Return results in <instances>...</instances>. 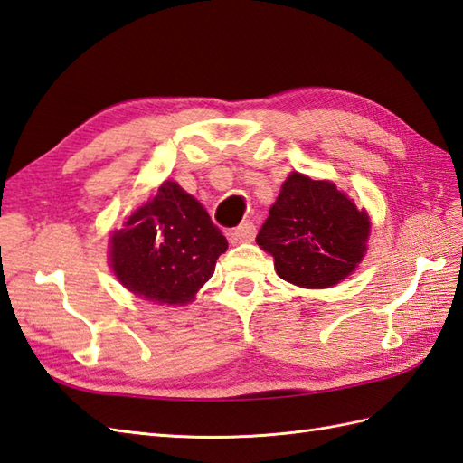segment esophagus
I'll use <instances>...</instances> for the list:
<instances>
[{"instance_id":"esophagus-1","label":"esophagus","mask_w":463,"mask_h":463,"mask_svg":"<svg viewBox=\"0 0 463 463\" xmlns=\"http://www.w3.org/2000/svg\"><path fill=\"white\" fill-rule=\"evenodd\" d=\"M255 225L251 222H243L238 228H233L230 233L232 243H241V241H251L255 238Z\"/></svg>"}]
</instances>
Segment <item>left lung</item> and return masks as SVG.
Instances as JSON below:
<instances>
[{"instance_id": "1", "label": "left lung", "mask_w": 463, "mask_h": 463, "mask_svg": "<svg viewBox=\"0 0 463 463\" xmlns=\"http://www.w3.org/2000/svg\"><path fill=\"white\" fill-rule=\"evenodd\" d=\"M369 216L335 184L292 173L259 230L280 279L322 288L347 277L365 253Z\"/></svg>"}]
</instances>
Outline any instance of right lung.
<instances>
[{"label": "right lung", "instance_id": "obj_1", "mask_svg": "<svg viewBox=\"0 0 463 463\" xmlns=\"http://www.w3.org/2000/svg\"><path fill=\"white\" fill-rule=\"evenodd\" d=\"M111 267L135 295L153 302L184 304L213 275L228 240L176 183L166 180L111 235Z\"/></svg>", "mask_w": 463, "mask_h": 463}]
</instances>
